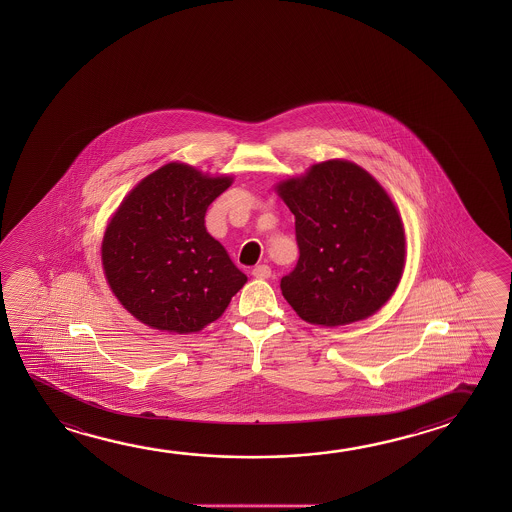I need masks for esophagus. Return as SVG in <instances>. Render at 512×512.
Returning a JSON list of instances; mask_svg holds the SVG:
<instances>
[{
	"mask_svg": "<svg viewBox=\"0 0 512 512\" xmlns=\"http://www.w3.org/2000/svg\"><path fill=\"white\" fill-rule=\"evenodd\" d=\"M252 275L255 278H260V280H266V278L271 277V268L268 264H260V266L253 268Z\"/></svg>",
	"mask_w": 512,
	"mask_h": 512,
	"instance_id": "obj_1",
	"label": "esophagus"
}]
</instances>
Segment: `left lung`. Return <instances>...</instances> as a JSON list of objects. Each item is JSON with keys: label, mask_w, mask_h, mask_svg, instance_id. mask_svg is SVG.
I'll return each mask as SVG.
<instances>
[{"label": "left lung", "mask_w": 512, "mask_h": 512, "mask_svg": "<svg viewBox=\"0 0 512 512\" xmlns=\"http://www.w3.org/2000/svg\"><path fill=\"white\" fill-rule=\"evenodd\" d=\"M277 193L294 214L300 259L280 289L300 318L339 327L375 314L405 264V232L393 200L348 160L314 164Z\"/></svg>", "instance_id": "8db88e82"}]
</instances>
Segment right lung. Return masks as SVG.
I'll list each match as a JSON object with an SVG mask.
<instances>
[{
  "label": "right lung",
  "instance_id": "right-lung-1",
  "mask_svg": "<svg viewBox=\"0 0 512 512\" xmlns=\"http://www.w3.org/2000/svg\"><path fill=\"white\" fill-rule=\"evenodd\" d=\"M232 180L169 162L135 185L110 219L103 271L119 303L144 325L200 332L246 284L205 228L210 203Z\"/></svg>",
  "mask_w": 512,
  "mask_h": 512
}]
</instances>
